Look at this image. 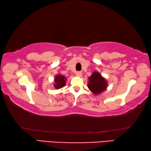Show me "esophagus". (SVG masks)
<instances>
[{
  "instance_id": "esophagus-1",
  "label": "esophagus",
  "mask_w": 151,
  "mask_h": 151,
  "mask_svg": "<svg viewBox=\"0 0 151 151\" xmlns=\"http://www.w3.org/2000/svg\"><path fill=\"white\" fill-rule=\"evenodd\" d=\"M76 75L77 76H79V77H81V76H82V73L80 72V71H78V72H76Z\"/></svg>"
}]
</instances>
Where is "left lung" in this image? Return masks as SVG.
<instances>
[{"label": "left lung", "instance_id": "obj_1", "mask_svg": "<svg viewBox=\"0 0 151 151\" xmlns=\"http://www.w3.org/2000/svg\"><path fill=\"white\" fill-rule=\"evenodd\" d=\"M88 79V87L94 94L96 95L101 94L106 89L107 82L106 79L103 77L99 73L94 72Z\"/></svg>", "mask_w": 151, "mask_h": 151}]
</instances>
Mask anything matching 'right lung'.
I'll use <instances>...</instances> for the list:
<instances>
[{
	"label": "right lung",
	"instance_id": "add662e5",
	"mask_svg": "<svg viewBox=\"0 0 151 151\" xmlns=\"http://www.w3.org/2000/svg\"><path fill=\"white\" fill-rule=\"evenodd\" d=\"M66 79L65 76L61 75H57L55 78V88L59 89L65 86L66 85Z\"/></svg>",
	"mask_w": 151,
	"mask_h": 151
}]
</instances>
